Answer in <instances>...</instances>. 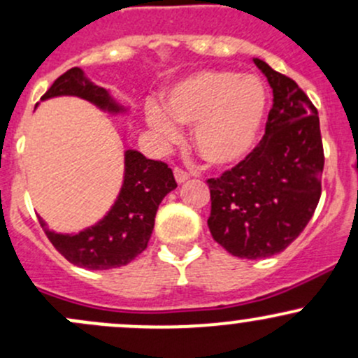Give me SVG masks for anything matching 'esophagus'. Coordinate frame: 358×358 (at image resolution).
Returning <instances> with one entry per match:
<instances>
[{"label": "esophagus", "mask_w": 358, "mask_h": 358, "mask_svg": "<svg viewBox=\"0 0 358 358\" xmlns=\"http://www.w3.org/2000/svg\"><path fill=\"white\" fill-rule=\"evenodd\" d=\"M175 180H176V183H178V185H182V183H185L188 178H190V175H188L187 171H183V170H180V168H175Z\"/></svg>", "instance_id": "esophagus-1"}]
</instances>
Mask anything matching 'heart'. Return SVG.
I'll list each match as a JSON object with an SVG mask.
<instances>
[{
	"label": "heart",
	"mask_w": 358,
	"mask_h": 358,
	"mask_svg": "<svg viewBox=\"0 0 358 358\" xmlns=\"http://www.w3.org/2000/svg\"><path fill=\"white\" fill-rule=\"evenodd\" d=\"M266 88L255 74L202 69L182 78L163 93V110L148 107L149 127L164 141L178 137L176 124L192 125V144L214 168L248 158L266 113Z\"/></svg>",
	"instance_id": "heart-1"
}]
</instances>
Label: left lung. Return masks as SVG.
Returning <instances> with one entry per match:
<instances>
[{"label":"left lung","mask_w":358,"mask_h":358,"mask_svg":"<svg viewBox=\"0 0 358 358\" xmlns=\"http://www.w3.org/2000/svg\"><path fill=\"white\" fill-rule=\"evenodd\" d=\"M268 81L273 105L265 136L210 188L212 238L238 258L284 251L308 226L321 197L324 166L317 110L297 83L253 59Z\"/></svg>","instance_id":"left-lung-1"}]
</instances>
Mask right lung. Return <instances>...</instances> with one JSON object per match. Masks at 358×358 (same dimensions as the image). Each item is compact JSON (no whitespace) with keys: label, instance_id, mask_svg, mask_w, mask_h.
I'll return each instance as SVG.
<instances>
[{"label":"right lung","instance_id":"1","mask_svg":"<svg viewBox=\"0 0 358 358\" xmlns=\"http://www.w3.org/2000/svg\"><path fill=\"white\" fill-rule=\"evenodd\" d=\"M59 96L81 98L115 117L131 110L108 88L93 83L81 68L59 76L42 101ZM175 188L176 182L166 163L148 159L137 149L125 146L122 187L103 217L80 233H56L44 219L38 217V221L54 248L73 265L88 270L117 268L146 250L161 200Z\"/></svg>","mask_w":358,"mask_h":358}]
</instances>
